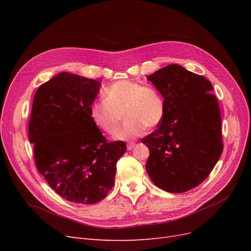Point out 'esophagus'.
<instances>
[{"mask_svg":"<svg viewBox=\"0 0 251 251\" xmlns=\"http://www.w3.org/2000/svg\"><path fill=\"white\" fill-rule=\"evenodd\" d=\"M134 146H135L134 142H129V143L127 144V150H128V151H131V150H132V149L134 148Z\"/></svg>","mask_w":251,"mask_h":251,"instance_id":"obj_1","label":"esophagus"}]
</instances>
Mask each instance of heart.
<instances>
[{"label":"heart","instance_id":"b5f03b06","mask_svg":"<svg viewBox=\"0 0 251 251\" xmlns=\"http://www.w3.org/2000/svg\"><path fill=\"white\" fill-rule=\"evenodd\" d=\"M103 102L89 107V118L101 132L113 135L120 126L121 114L126 120L115 135L118 140H127L142 135L159 126L166 114L162 95L151 85L133 80H119L102 91Z\"/></svg>","mask_w":251,"mask_h":251}]
</instances>
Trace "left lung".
<instances>
[{
  "label": "left lung",
  "mask_w": 251,
  "mask_h": 251,
  "mask_svg": "<svg viewBox=\"0 0 251 251\" xmlns=\"http://www.w3.org/2000/svg\"><path fill=\"white\" fill-rule=\"evenodd\" d=\"M148 79L164 97L166 114L153 132L141 139L150 150L147 172L165 191H188L207 178L224 149L213 85L176 64Z\"/></svg>",
  "instance_id": "obj_1"
}]
</instances>
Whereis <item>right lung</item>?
I'll list each match as a JSON object with an SVG mask.
<instances>
[{"label": "right lung", "instance_id": "right-lung-1", "mask_svg": "<svg viewBox=\"0 0 251 251\" xmlns=\"http://www.w3.org/2000/svg\"><path fill=\"white\" fill-rule=\"evenodd\" d=\"M100 81L62 72L36 90L28 123L34 163L64 200L99 202L115 183L124 141H110L92 124L89 107Z\"/></svg>", "mask_w": 251, "mask_h": 251}]
</instances>
